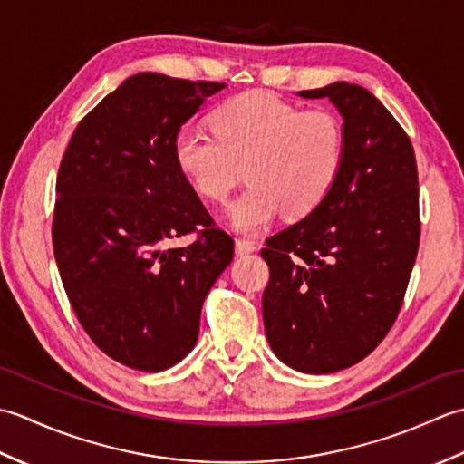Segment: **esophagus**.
I'll return each mask as SVG.
<instances>
[{"mask_svg":"<svg viewBox=\"0 0 464 464\" xmlns=\"http://www.w3.org/2000/svg\"><path fill=\"white\" fill-rule=\"evenodd\" d=\"M255 251H257V245H255L253 241H249V239H235V255H239V257H243V255L255 253Z\"/></svg>","mask_w":464,"mask_h":464,"instance_id":"34e87169","label":"esophagus"}]
</instances>
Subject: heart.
<instances>
[{
  "label": "heart",
  "mask_w": 464,
  "mask_h": 464,
  "mask_svg": "<svg viewBox=\"0 0 464 464\" xmlns=\"http://www.w3.org/2000/svg\"><path fill=\"white\" fill-rule=\"evenodd\" d=\"M211 133L181 130L173 141L177 169L197 195L223 201L243 175V189L227 205L235 231L255 233L281 211L304 217L327 199L347 160V135L331 110H307L267 92H247L211 115Z\"/></svg>",
  "instance_id": "b5f03b06"
}]
</instances>
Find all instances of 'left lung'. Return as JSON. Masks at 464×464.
Wrapping results in <instances>:
<instances>
[{"label":"left lung","mask_w":464,"mask_h":464,"mask_svg":"<svg viewBox=\"0 0 464 464\" xmlns=\"http://www.w3.org/2000/svg\"><path fill=\"white\" fill-rule=\"evenodd\" d=\"M299 95L337 107L347 160L327 199L261 251L263 323L287 367L327 374L362 361L397 319L419 251V175L407 133L364 87Z\"/></svg>","instance_id":"8db88e82"}]
</instances>
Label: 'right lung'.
Here are the masks:
<instances>
[{
	"mask_svg": "<svg viewBox=\"0 0 464 464\" xmlns=\"http://www.w3.org/2000/svg\"><path fill=\"white\" fill-rule=\"evenodd\" d=\"M225 83L143 72L87 113L57 175L53 253L92 341L127 367L160 372L199 337L201 307L233 259L173 160L181 125ZM203 226L187 248L169 241Z\"/></svg>",
	"mask_w": 464,
	"mask_h": 464,
	"instance_id": "right-lung-1",
	"label": "right lung"
}]
</instances>
